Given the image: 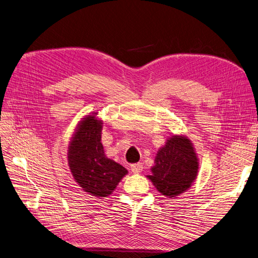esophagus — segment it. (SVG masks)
Masks as SVG:
<instances>
[{"mask_svg": "<svg viewBox=\"0 0 258 258\" xmlns=\"http://www.w3.org/2000/svg\"><path fill=\"white\" fill-rule=\"evenodd\" d=\"M130 169L134 173H140L143 170V165H142V163H140V162L139 163H134V165L130 166Z\"/></svg>", "mask_w": 258, "mask_h": 258, "instance_id": "obj_1", "label": "esophagus"}]
</instances>
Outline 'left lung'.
Wrapping results in <instances>:
<instances>
[{
  "instance_id": "1",
  "label": "left lung",
  "mask_w": 258,
  "mask_h": 258,
  "mask_svg": "<svg viewBox=\"0 0 258 258\" xmlns=\"http://www.w3.org/2000/svg\"><path fill=\"white\" fill-rule=\"evenodd\" d=\"M198 173V158L191 142L185 137L167 140L155 158L148 178L165 196L172 198L189 188Z\"/></svg>"
}]
</instances>
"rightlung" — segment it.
I'll use <instances>...</instances> for the list:
<instances>
[{
    "mask_svg": "<svg viewBox=\"0 0 258 258\" xmlns=\"http://www.w3.org/2000/svg\"><path fill=\"white\" fill-rule=\"evenodd\" d=\"M102 122L93 115L79 124L69 147V167L75 181L92 196L111 195L120 179L128 173L119 163L108 159L101 143Z\"/></svg>",
    "mask_w": 258,
    "mask_h": 258,
    "instance_id": "right-lung-1",
    "label": "right lung"
}]
</instances>
